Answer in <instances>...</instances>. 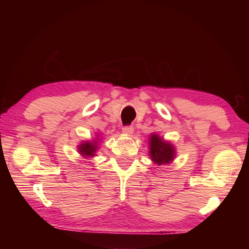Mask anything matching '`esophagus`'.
Masks as SVG:
<instances>
[{
    "instance_id": "1",
    "label": "esophagus",
    "mask_w": 249,
    "mask_h": 249,
    "mask_svg": "<svg viewBox=\"0 0 249 249\" xmlns=\"http://www.w3.org/2000/svg\"><path fill=\"white\" fill-rule=\"evenodd\" d=\"M122 129H123L124 134H133V132H134L133 126H124V127Z\"/></svg>"
}]
</instances>
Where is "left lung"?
Here are the masks:
<instances>
[{
  "mask_svg": "<svg viewBox=\"0 0 249 249\" xmlns=\"http://www.w3.org/2000/svg\"><path fill=\"white\" fill-rule=\"evenodd\" d=\"M149 156L158 166L169 165L176 157V149L169 142L163 141L157 134H151L149 138Z\"/></svg>",
  "mask_w": 249,
  "mask_h": 249,
  "instance_id": "1",
  "label": "left lung"
}]
</instances>
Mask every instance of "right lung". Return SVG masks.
<instances>
[{"instance_id":"1","label":"right lung","mask_w":249,"mask_h":249,"mask_svg":"<svg viewBox=\"0 0 249 249\" xmlns=\"http://www.w3.org/2000/svg\"><path fill=\"white\" fill-rule=\"evenodd\" d=\"M96 149H98V145H96V142H84L82 144L79 145V153L81 154L83 157H94Z\"/></svg>"}]
</instances>
